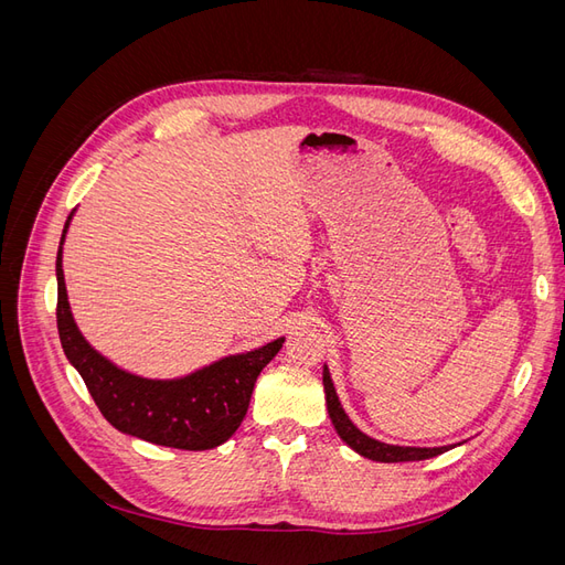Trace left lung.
<instances>
[{"label": "left lung", "mask_w": 565, "mask_h": 565, "mask_svg": "<svg viewBox=\"0 0 565 565\" xmlns=\"http://www.w3.org/2000/svg\"><path fill=\"white\" fill-rule=\"evenodd\" d=\"M322 386H324V403H328V413L334 424V431L353 452H358L365 459L386 461V465H393V461H419V459H431L436 455L448 452L455 446H461V443H455V446H440V448H415V446H391V443H382L377 438L363 434L351 422L344 405H341V401L337 396V388L330 377L328 365H322Z\"/></svg>", "instance_id": "8db88e82"}]
</instances>
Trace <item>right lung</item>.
Returning a JSON list of instances; mask_svg holds the SVG:
<instances>
[{"mask_svg":"<svg viewBox=\"0 0 565 565\" xmlns=\"http://www.w3.org/2000/svg\"><path fill=\"white\" fill-rule=\"evenodd\" d=\"M73 216L75 210L65 221L56 254L58 337L67 363L79 372L100 415L117 431L152 446L195 452L224 446L243 424L256 377L282 349L285 337L259 349L224 355L172 380H152L122 370L84 339L67 301L63 245Z\"/></svg>","mask_w":565,"mask_h":565,"instance_id":"1","label":"right lung"}]
</instances>
